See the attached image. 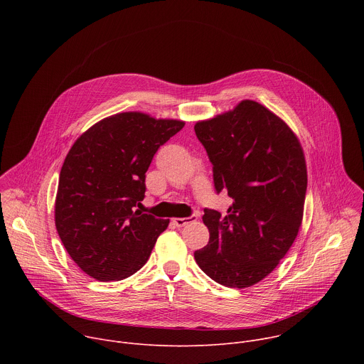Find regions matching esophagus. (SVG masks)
Here are the masks:
<instances>
[{
  "label": "esophagus",
  "instance_id": "esophagus-1",
  "mask_svg": "<svg viewBox=\"0 0 364 364\" xmlns=\"http://www.w3.org/2000/svg\"><path fill=\"white\" fill-rule=\"evenodd\" d=\"M194 220H197V216H196V215H193V216H190V218H174V219H173V223H174L177 228H183V226H186V225H188V223H191V222H194Z\"/></svg>",
  "mask_w": 364,
  "mask_h": 364
}]
</instances>
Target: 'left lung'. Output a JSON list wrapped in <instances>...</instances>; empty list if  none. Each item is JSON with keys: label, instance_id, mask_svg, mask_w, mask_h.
<instances>
[{"label": "left lung", "instance_id": "obj_1", "mask_svg": "<svg viewBox=\"0 0 364 364\" xmlns=\"http://www.w3.org/2000/svg\"><path fill=\"white\" fill-rule=\"evenodd\" d=\"M213 164L218 193L233 198L223 216L204 210L200 269L220 285L247 288L267 278L292 246L304 216L305 155L288 124L255 100L194 125Z\"/></svg>", "mask_w": 364, "mask_h": 364}]
</instances>
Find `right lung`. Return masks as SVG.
<instances>
[{
  "instance_id": "right-lung-1",
  "label": "right lung",
  "mask_w": 364,
  "mask_h": 364,
  "mask_svg": "<svg viewBox=\"0 0 364 364\" xmlns=\"http://www.w3.org/2000/svg\"><path fill=\"white\" fill-rule=\"evenodd\" d=\"M184 127L144 112H121L92 125L60 170L55 223L75 264L100 281H121L148 261L170 219L142 215L145 173L154 154Z\"/></svg>"
}]
</instances>
